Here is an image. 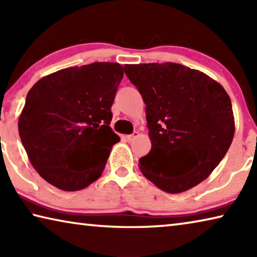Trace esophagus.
<instances>
[{"mask_svg": "<svg viewBox=\"0 0 257 257\" xmlns=\"http://www.w3.org/2000/svg\"><path fill=\"white\" fill-rule=\"evenodd\" d=\"M138 136H139L138 132H135L134 134H132V135H128V136H125V138H127V141H128V142H133L134 139H136Z\"/></svg>", "mask_w": 257, "mask_h": 257, "instance_id": "1", "label": "esophagus"}]
</instances>
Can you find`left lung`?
Returning a JSON list of instances; mask_svg holds the SVG:
<instances>
[{"mask_svg":"<svg viewBox=\"0 0 257 257\" xmlns=\"http://www.w3.org/2000/svg\"><path fill=\"white\" fill-rule=\"evenodd\" d=\"M124 73L146 104L151 152L139 160L143 175L160 189L178 194L205 180L224 158L234 135L229 95L219 82L182 64H125ZM189 155L195 165L181 175L172 160Z\"/></svg>","mask_w":257,"mask_h":257,"instance_id":"8db88e82","label":"left lung"}]
</instances>
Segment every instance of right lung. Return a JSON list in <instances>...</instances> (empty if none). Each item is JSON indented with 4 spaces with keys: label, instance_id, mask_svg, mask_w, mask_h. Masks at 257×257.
<instances>
[{
    "label": "right lung",
    "instance_id": "1",
    "mask_svg": "<svg viewBox=\"0 0 257 257\" xmlns=\"http://www.w3.org/2000/svg\"><path fill=\"white\" fill-rule=\"evenodd\" d=\"M123 77L114 62H94L43 77L27 94L18 121L28 159L43 179L64 191L101 177L120 137L108 124Z\"/></svg>",
    "mask_w": 257,
    "mask_h": 257
}]
</instances>
